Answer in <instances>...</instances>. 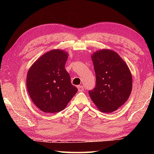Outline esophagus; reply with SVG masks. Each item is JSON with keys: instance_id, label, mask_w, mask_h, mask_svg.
<instances>
[{"instance_id": "obj_1", "label": "esophagus", "mask_w": 154, "mask_h": 154, "mask_svg": "<svg viewBox=\"0 0 154 154\" xmlns=\"http://www.w3.org/2000/svg\"><path fill=\"white\" fill-rule=\"evenodd\" d=\"M77 88H78V90L81 92V91H83V85H77Z\"/></svg>"}]
</instances>
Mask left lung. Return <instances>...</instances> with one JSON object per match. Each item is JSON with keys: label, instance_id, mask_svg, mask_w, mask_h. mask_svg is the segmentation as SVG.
Here are the masks:
<instances>
[{"label": "left lung", "instance_id": "8db88e82", "mask_svg": "<svg viewBox=\"0 0 154 154\" xmlns=\"http://www.w3.org/2000/svg\"><path fill=\"white\" fill-rule=\"evenodd\" d=\"M92 60L96 85L88 93L99 110L111 113L129 98L132 88V75L121 57L112 50L96 51Z\"/></svg>", "mask_w": 154, "mask_h": 154}]
</instances>
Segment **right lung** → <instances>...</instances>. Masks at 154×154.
Masks as SVG:
<instances>
[{
	"label": "right lung",
	"mask_w": 154,
	"mask_h": 154,
	"mask_svg": "<svg viewBox=\"0 0 154 154\" xmlns=\"http://www.w3.org/2000/svg\"><path fill=\"white\" fill-rule=\"evenodd\" d=\"M67 58L66 52L54 49L38 58L28 72V94L35 105L44 113L62 111L77 92L65 70Z\"/></svg>",
	"instance_id": "obj_1"
}]
</instances>
